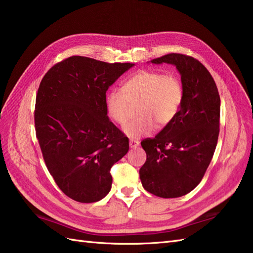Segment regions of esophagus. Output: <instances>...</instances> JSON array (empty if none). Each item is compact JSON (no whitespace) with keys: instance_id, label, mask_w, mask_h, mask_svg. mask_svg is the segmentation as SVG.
Returning <instances> with one entry per match:
<instances>
[{"instance_id":"obj_1","label":"esophagus","mask_w":253,"mask_h":253,"mask_svg":"<svg viewBox=\"0 0 253 253\" xmlns=\"http://www.w3.org/2000/svg\"><path fill=\"white\" fill-rule=\"evenodd\" d=\"M128 144H130V147H131V148H136L138 145H140V142L136 141V140H133V138H131V140L128 141Z\"/></svg>"}]
</instances>
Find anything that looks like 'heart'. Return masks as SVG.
<instances>
[{
	"label": "heart",
	"instance_id": "1",
	"mask_svg": "<svg viewBox=\"0 0 253 253\" xmlns=\"http://www.w3.org/2000/svg\"><path fill=\"white\" fill-rule=\"evenodd\" d=\"M183 100V86L174 74L161 71L142 70L128 79L121 90L107 92L105 105L107 115L119 126L130 119V104L138 102L137 119L125 127L127 136L137 138L151 134L158 126L171 123L178 115Z\"/></svg>",
	"mask_w": 253,
	"mask_h": 253
}]
</instances>
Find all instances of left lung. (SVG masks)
<instances>
[{"label": "left lung", "mask_w": 253, "mask_h": 253, "mask_svg": "<svg viewBox=\"0 0 253 253\" xmlns=\"http://www.w3.org/2000/svg\"><path fill=\"white\" fill-rule=\"evenodd\" d=\"M151 62L176 66L183 100L172 122L141 143L146 162L140 178L149 193L179 198L197 187L212 161L219 134L220 98L212 75L192 56L169 53Z\"/></svg>", "instance_id": "8db88e82"}]
</instances>
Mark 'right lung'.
Wrapping results in <instances>:
<instances>
[{
	"label": "right lung",
	"instance_id": "add662e5",
	"mask_svg": "<svg viewBox=\"0 0 253 253\" xmlns=\"http://www.w3.org/2000/svg\"><path fill=\"white\" fill-rule=\"evenodd\" d=\"M133 63H107L74 55L43 76L36 97V135L45 166L65 195L81 203L104 199L110 169L128 140L107 116L108 88Z\"/></svg>",
	"mask_w": 253,
	"mask_h": 253
}]
</instances>
